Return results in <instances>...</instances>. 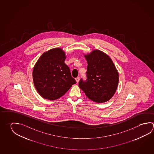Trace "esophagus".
<instances>
[{
    "label": "esophagus",
    "instance_id": "esophagus-1",
    "mask_svg": "<svg viewBox=\"0 0 154 154\" xmlns=\"http://www.w3.org/2000/svg\"><path fill=\"white\" fill-rule=\"evenodd\" d=\"M79 77H77V78H75V79H76V82H77V83H78L79 82Z\"/></svg>",
    "mask_w": 154,
    "mask_h": 154
}]
</instances>
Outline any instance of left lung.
I'll use <instances>...</instances> for the list:
<instances>
[{
	"instance_id": "8db88e82",
	"label": "left lung",
	"mask_w": 154,
	"mask_h": 154,
	"mask_svg": "<svg viewBox=\"0 0 154 154\" xmlns=\"http://www.w3.org/2000/svg\"><path fill=\"white\" fill-rule=\"evenodd\" d=\"M88 66L85 81L81 79L79 86L89 99L96 103L108 101L116 92L119 75L108 54L98 50L84 54Z\"/></svg>"
}]
</instances>
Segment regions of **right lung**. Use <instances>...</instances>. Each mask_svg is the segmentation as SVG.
<instances>
[{
  "label": "right lung",
  "mask_w": 154,
  "mask_h": 154,
  "mask_svg": "<svg viewBox=\"0 0 154 154\" xmlns=\"http://www.w3.org/2000/svg\"><path fill=\"white\" fill-rule=\"evenodd\" d=\"M66 56L60 48L51 49L42 54L33 69L35 89L45 99L54 100L63 96L76 81L65 64Z\"/></svg>",
  "instance_id": "add662e5"
}]
</instances>
